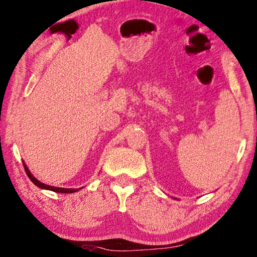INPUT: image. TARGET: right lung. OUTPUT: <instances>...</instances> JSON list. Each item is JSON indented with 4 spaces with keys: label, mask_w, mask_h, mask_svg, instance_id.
Returning <instances> with one entry per match:
<instances>
[{
    "label": "right lung",
    "mask_w": 257,
    "mask_h": 257,
    "mask_svg": "<svg viewBox=\"0 0 257 257\" xmlns=\"http://www.w3.org/2000/svg\"><path fill=\"white\" fill-rule=\"evenodd\" d=\"M24 165V169H25V172H27V175L29 178L31 179V182L35 184L36 186H38L39 189H43V190H50V191H53V192H57V193H73V192H77V191L81 190L82 187H79V189H64V187H56V186H50V185H46V184H43L39 182L37 178H35L34 175L30 172V170L28 169V166L25 163H23Z\"/></svg>",
    "instance_id": "obj_1"
}]
</instances>
